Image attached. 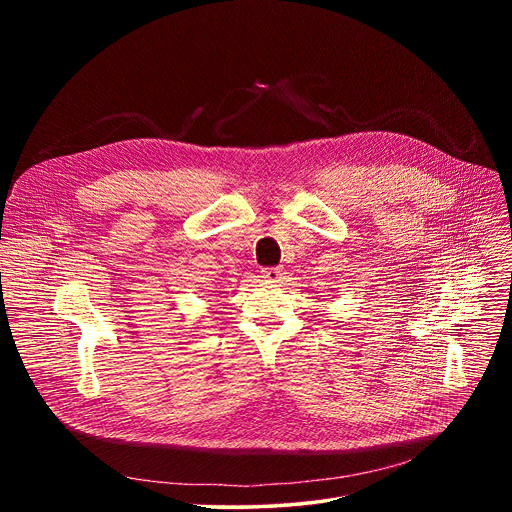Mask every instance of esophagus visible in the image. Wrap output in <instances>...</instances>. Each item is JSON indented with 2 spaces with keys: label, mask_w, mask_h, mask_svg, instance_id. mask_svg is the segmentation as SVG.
Wrapping results in <instances>:
<instances>
[{
  "label": "esophagus",
  "mask_w": 512,
  "mask_h": 512,
  "mask_svg": "<svg viewBox=\"0 0 512 512\" xmlns=\"http://www.w3.org/2000/svg\"><path fill=\"white\" fill-rule=\"evenodd\" d=\"M281 275H283V271H281L279 267H269V269H263V277H265V281L277 283V281H281Z\"/></svg>",
  "instance_id": "1"
}]
</instances>
